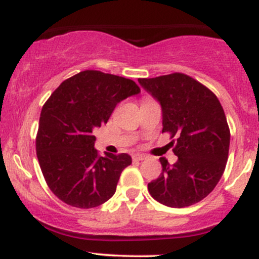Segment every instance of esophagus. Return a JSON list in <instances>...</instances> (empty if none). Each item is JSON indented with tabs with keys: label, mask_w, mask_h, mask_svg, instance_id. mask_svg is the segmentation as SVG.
<instances>
[{
	"label": "esophagus",
	"mask_w": 259,
	"mask_h": 259,
	"mask_svg": "<svg viewBox=\"0 0 259 259\" xmlns=\"http://www.w3.org/2000/svg\"><path fill=\"white\" fill-rule=\"evenodd\" d=\"M147 156H145V154H141V153H135L133 154V159L134 160H144L146 159Z\"/></svg>",
	"instance_id": "34e87169"
}]
</instances>
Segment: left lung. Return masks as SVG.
<instances>
[{
  "label": "left lung",
  "mask_w": 259,
  "mask_h": 259,
  "mask_svg": "<svg viewBox=\"0 0 259 259\" xmlns=\"http://www.w3.org/2000/svg\"><path fill=\"white\" fill-rule=\"evenodd\" d=\"M160 105L162 133H170L173 165L160 157L162 173L148 191L164 206L184 208L213 191L227 165L230 130L224 109L212 91L181 73L139 79Z\"/></svg>",
  "instance_id": "1"
}]
</instances>
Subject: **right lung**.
Returning a JSON list of instances; mask_svg holds the SVG:
<instances>
[{
  "instance_id": "right-lung-1",
  "label": "right lung",
  "mask_w": 259,
  "mask_h": 259,
  "mask_svg": "<svg viewBox=\"0 0 259 259\" xmlns=\"http://www.w3.org/2000/svg\"><path fill=\"white\" fill-rule=\"evenodd\" d=\"M139 94L133 80L84 70L64 80L47 100L38 123L36 154L45 180L59 200L94 208L114 195L132 157L99 156L94 132L107 123L118 103Z\"/></svg>"
}]
</instances>
